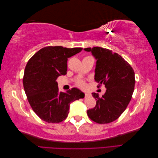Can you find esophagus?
<instances>
[{"label": "esophagus", "instance_id": "34e87169", "mask_svg": "<svg viewBox=\"0 0 158 158\" xmlns=\"http://www.w3.org/2000/svg\"><path fill=\"white\" fill-rule=\"evenodd\" d=\"M90 95H91V94H90V93H89V92H85V96H86V97L89 96Z\"/></svg>", "mask_w": 158, "mask_h": 158}]
</instances>
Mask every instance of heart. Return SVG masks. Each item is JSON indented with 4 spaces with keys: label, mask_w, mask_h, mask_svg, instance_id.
<instances>
[{
    "label": "heart",
    "mask_w": 158,
    "mask_h": 158,
    "mask_svg": "<svg viewBox=\"0 0 158 158\" xmlns=\"http://www.w3.org/2000/svg\"><path fill=\"white\" fill-rule=\"evenodd\" d=\"M76 85H77L78 86H79L80 88H84L85 85V83L83 80H78V82H76Z\"/></svg>",
    "instance_id": "1"
}]
</instances>
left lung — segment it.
Segmentation results:
<instances>
[{"instance_id": "8db88e82", "label": "left lung", "mask_w": 158, "mask_h": 158, "mask_svg": "<svg viewBox=\"0 0 158 158\" xmlns=\"http://www.w3.org/2000/svg\"><path fill=\"white\" fill-rule=\"evenodd\" d=\"M84 50L92 52L96 60L95 80L107 88L102 98L92 93L96 106L88 110L87 114L97 123H111L120 117L131 102L135 85V73L121 56L111 50L99 47Z\"/></svg>"}]
</instances>
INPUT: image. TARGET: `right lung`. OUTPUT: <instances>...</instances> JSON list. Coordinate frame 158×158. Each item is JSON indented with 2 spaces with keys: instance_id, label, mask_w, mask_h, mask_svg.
I'll list each match as a JSON object with an SVG mask.
<instances>
[{
  "instance_id": "1",
  "label": "right lung",
  "mask_w": 158,
  "mask_h": 158,
  "mask_svg": "<svg viewBox=\"0 0 158 158\" xmlns=\"http://www.w3.org/2000/svg\"><path fill=\"white\" fill-rule=\"evenodd\" d=\"M82 48L46 47L38 51L27 62L23 78V88L33 111L43 121L57 123L67 117L70 105L84 98L80 89L73 88L59 92L56 78L65 75L68 58Z\"/></svg>"
}]
</instances>
